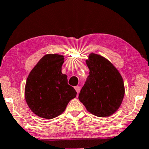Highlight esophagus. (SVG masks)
Here are the masks:
<instances>
[{
    "label": "esophagus",
    "mask_w": 149,
    "mask_h": 149,
    "mask_svg": "<svg viewBox=\"0 0 149 149\" xmlns=\"http://www.w3.org/2000/svg\"><path fill=\"white\" fill-rule=\"evenodd\" d=\"M75 90H76V92L78 93V92H79L80 90V86H76V87H75Z\"/></svg>",
    "instance_id": "obj_1"
}]
</instances>
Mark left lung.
Wrapping results in <instances>:
<instances>
[{
	"instance_id": "8db88e82",
	"label": "left lung",
	"mask_w": 149,
	"mask_h": 149,
	"mask_svg": "<svg viewBox=\"0 0 149 149\" xmlns=\"http://www.w3.org/2000/svg\"><path fill=\"white\" fill-rule=\"evenodd\" d=\"M86 64L90 76L78 99L97 117H109L118 110L125 95L124 81L114 65L100 54L90 53Z\"/></svg>"
}]
</instances>
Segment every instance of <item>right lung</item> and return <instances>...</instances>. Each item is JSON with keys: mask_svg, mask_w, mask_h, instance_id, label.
<instances>
[{"mask_svg": "<svg viewBox=\"0 0 149 149\" xmlns=\"http://www.w3.org/2000/svg\"><path fill=\"white\" fill-rule=\"evenodd\" d=\"M64 56L44 55L29 74L24 88L27 105L34 114L52 119L64 111L77 92L68 85L67 76L61 73Z\"/></svg>", "mask_w": 149, "mask_h": 149, "instance_id": "add662e5", "label": "right lung"}]
</instances>
